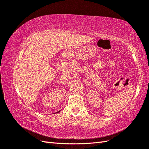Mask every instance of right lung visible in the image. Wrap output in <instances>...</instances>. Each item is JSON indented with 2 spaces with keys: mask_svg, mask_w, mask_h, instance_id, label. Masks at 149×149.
Masks as SVG:
<instances>
[{
  "mask_svg": "<svg viewBox=\"0 0 149 149\" xmlns=\"http://www.w3.org/2000/svg\"><path fill=\"white\" fill-rule=\"evenodd\" d=\"M60 111H58V112H56V113H58V112H60Z\"/></svg>",
  "mask_w": 149,
  "mask_h": 149,
  "instance_id": "1",
  "label": "right lung"
}]
</instances>
